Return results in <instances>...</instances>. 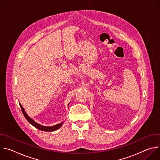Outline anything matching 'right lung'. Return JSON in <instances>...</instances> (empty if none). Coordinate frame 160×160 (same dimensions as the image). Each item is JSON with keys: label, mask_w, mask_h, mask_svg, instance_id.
Returning <instances> with one entry per match:
<instances>
[{"label": "right lung", "mask_w": 160, "mask_h": 160, "mask_svg": "<svg viewBox=\"0 0 160 160\" xmlns=\"http://www.w3.org/2000/svg\"><path fill=\"white\" fill-rule=\"evenodd\" d=\"M19 105H20V107H21L22 112V114H23V115L25 116V118L28 120V122L30 124H32L33 127H35V128H38V130H42V131H45V132H53V131H55V130H58V128H59L62 126V123H63V122H61V123H59V124H57V125H54V126H52V127H45V126L39 125V124H38L37 123H36L33 119H32L31 118H30V117L28 116V115L26 113V112H25L24 108H22V105H21L20 103H19Z\"/></svg>", "instance_id": "right-lung-1"}]
</instances>
